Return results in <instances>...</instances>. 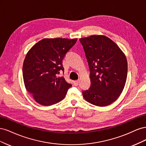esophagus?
<instances>
[{
	"label": "esophagus",
	"instance_id": "34e87169",
	"mask_svg": "<svg viewBox=\"0 0 146 146\" xmlns=\"http://www.w3.org/2000/svg\"><path fill=\"white\" fill-rule=\"evenodd\" d=\"M73 83H74V85H75V86H78V84H79V81H78V80L73 81Z\"/></svg>",
	"mask_w": 146,
	"mask_h": 146
}]
</instances>
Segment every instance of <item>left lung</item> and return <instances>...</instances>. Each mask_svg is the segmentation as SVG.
I'll use <instances>...</instances> for the list:
<instances>
[{"instance_id":"obj_1","label":"left lung","mask_w":146,"mask_h":146,"mask_svg":"<svg viewBox=\"0 0 146 146\" xmlns=\"http://www.w3.org/2000/svg\"><path fill=\"white\" fill-rule=\"evenodd\" d=\"M90 69L91 85L82 92L90 104L105 107L114 102L124 88L127 77L126 57L115 42L102 35L80 39Z\"/></svg>"}]
</instances>
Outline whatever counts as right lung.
I'll use <instances>...</instances> for the list:
<instances>
[{"label":"right lung","instance_id":"add662e5","mask_svg":"<svg viewBox=\"0 0 146 146\" xmlns=\"http://www.w3.org/2000/svg\"><path fill=\"white\" fill-rule=\"evenodd\" d=\"M77 39H43L26 55L23 75L26 90L35 100L44 106L60 102L72 86L63 77L62 61L77 42Z\"/></svg>","mask_w":146,"mask_h":146}]
</instances>
